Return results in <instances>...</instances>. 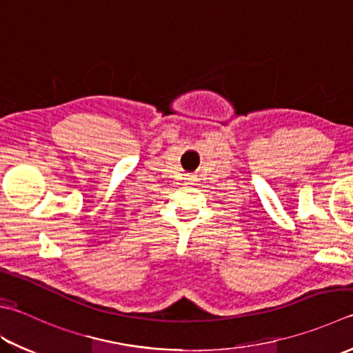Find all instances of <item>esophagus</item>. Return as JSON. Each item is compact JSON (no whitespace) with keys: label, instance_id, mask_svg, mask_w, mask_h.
Instances as JSON below:
<instances>
[{"label":"esophagus","instance_id":"1","mask_svg":"<svg viewBox=\"0 0 353 353\" xmlns=\"http://www.w3.org/2000/svg\"><path fill=\"white\" fill-rule=\"evenodd\" d=\"M192 181H194V178H192V175H185L184 184H192Z\"/></svg>","mask_w":353,"mask_h":353}]
</instances>
